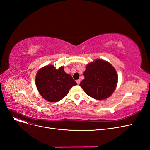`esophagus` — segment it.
Returning a JSON list of instances; mask_svg holds the SVG:
<instances>
[{
    "mask_svg": "<svg viewBox=\"0 0 150 150\" xmlns=\"http://www.w3.org/2000/svg\"><path fill=\"white\" fill-rule=\"evenodd\" d=\"M80 80H76V83H77V84H78L79 85L80 84Z\"/></svg>",
    "mask_w": 150,
    "mask_h": 150,
    "instance_id": "1",
    "label": "esophagus"
}]
</instances>
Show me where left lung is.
Listing matches in <instances>:
<instances>
[{"label":"left lung","mask_w":150,"mask_h":150,"mask_svg":"<svg viewBox=\"0 0 150 150\" xmlns=\"http://www.w3.org/2000/svg\"><path fill=\"white\" fill-rule=\"evenodd\" d=\"M80 86L89 96L103 100L111 96L116 89L118 75L115 68L105 60L97 59L89 62Z\"/></svg>","instance_id":"8db88e82"}]
</instances>
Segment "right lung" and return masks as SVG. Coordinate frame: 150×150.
Returning a JSON list of instances; mask_svg holds the SVG:
<instances>
[{"mask_svg": "<svg viewBox=\"0 0 150 150\" xmlns=\"http://www.w3.org/2000/svg\"><path fill=\"white\" fill-rule=\"evenodd\" d=\"M35 83L39 94L47 101L57 102L65 97L69 90L76 85L63 66L56 69L53 65L44 66L38 70Z\"/></svg>", "mask_w": 150, "mask_h": 150, "instance_id": "add662e5", "label": "right lung"}]
</instances>
